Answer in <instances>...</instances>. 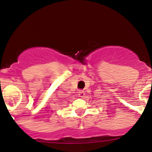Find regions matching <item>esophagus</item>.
Here are the masks:
<instances>
[{
    "label": "esophagus",
    "mask_w": 152,
    "mask_h": 152,
    "mask_svg": "<svg viewBox=\"0 0 152 152\" xmlns=\"http://www.w3.org/2000/svg\"><path fill=\"white\" fill-rule=\"evenodd\" d=\"M78 97H80V98H83V97L85 96V93L84 91H83V90H80L79 91H78Z\"/></svg>",
    "instance_id": "esophagus-1"
}]
</instances>
